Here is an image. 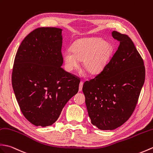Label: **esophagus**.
I'll return each instance as SVG.
<instances>
[{
    "instance_id": "34e87169",
    "label": "esophagus",
    "mask_w": 153,
    "mask_h": 153,
    "mask_svg": "<svg viewBox=\"0 0 153 153\" xmlns=\"http://www.w3.org/2000/svg\"><path fill=\"white\" fill-rule=\"evenodd\" d=\"M83 85V81H80V83H79V91H82Z\"/></svg>"
}]
</instances>
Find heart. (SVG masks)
<instances>
[{"label":"heart","instance_id":"b5f03b06","mask_svg":"<svg viewBox=\"0 0 153 153\" xmlns=\"http://www.w3.org/2000/svg\"><path fill=\"white\" fill-rule=\"evenodd\" d=\"M113 52L111 44L99 38H85L74 42L72 50L63 53L66 69L72 71L83 60L84 68L92 74L101 72L107 65Z\"/></svg>","mask_w":153,"mask_h":153}]
</instances>
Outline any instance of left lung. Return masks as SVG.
<instances>
[{"label": "left lung", "mask_w": 153, "mask_h": 153, "mask_svg": "<svg viewBox=\"0 0 153 153\" xmlns=\"http://www.w3.org/2000/svg\"><path fill=\"white\" fill-rule=\"evenodd\" d=\"M111 34L118 49L101 73L83 86L91 123L103 130H114L130 118L145 77L143 60L132 40L117 31Z\"/></svg>", "instance_id": "8db88e82"}]
</instances>
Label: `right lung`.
Listing matches in <instances>:
<instances>
[{
  "label": "right lung",
  "mask_w": 153,
  "mask_h": 153,
  "mask_svg": "<svg viewBox=\"0 0 153 153\" xmlns=\"http://www.w3.org/2000/svg\"><path fill=\"white\" fill-rule=\"evenodd\" d=\"M62 29L40 27L17 51L12 82L25 117L35 126H51L79 90V79L61 68Z\"/></svg>",
  "instance_id": "right-lung-1"
}]
</instances>
